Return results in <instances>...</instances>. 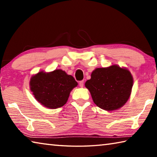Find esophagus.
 Returning a JSON list of instances; mask_svg holds the SVG:
<instances>
[{"label":"esophagus","mask_w":157,"mask_h":157,"mask_svg":"<svg viewBox=\"0 0 157 157\" xmlns=\"http://www.w3.org/2000/svg\"><path fill=\"white\" fill-rule=\"evenodd\" d=\"M79 86L80 87H83V86H84V81L82 80V81H80L79 82Z\"/></svg>","instance_id":"obj_1"}]
</instances>
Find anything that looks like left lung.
I'll list each match as a JSON object with an SVG mask.
<instances>
[{"instance_id": "left-lung-1", "label": "left lung", "mask_w": 157, "mask_h": 157, "mask_svg": "<svg viewBox=\"0 0 157 157\" xmlns=\"http://www.w3.org/2000/svg\"><path fill=\"white\" fill-rule=\"evenodd\" d=\"M91 77L85 86L98 107L113 111L123 107L128 100L133 86V78L128 69L118 65L98 68Z\"/></svg>"}]
</instances>
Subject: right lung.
<instances>
[{
	"label": "right lung",
	"mask_w": 157,
	"mask_h": 157,
	"mask_svg": "<svg viewBox=\"0 0 157 157\" xmlns=\"http://www.w3.org/2000/svg\"><path fill=\"white\" fill-rule=\"evenodd\" d=\"M30 90L39 103L49 109H57L64 105L78 82L72 75L56 69L50 73L40 71L32 77Z\"/></svg>",
	"instance_id": "add662e5"
}]
</instances>
